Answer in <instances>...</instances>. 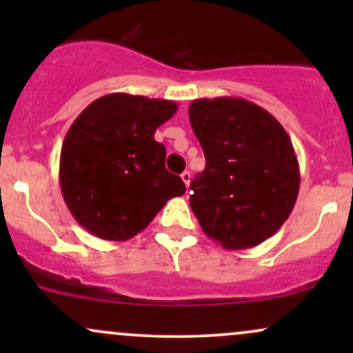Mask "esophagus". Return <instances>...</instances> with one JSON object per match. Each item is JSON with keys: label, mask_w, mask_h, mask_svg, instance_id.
<instances>
[{"label": "esophagus", "mask_w": 353, "mask_h": 353, "mask_svg": "<svg viewBox=\"0 0 353 353\" xmlns=\"http://www.w3.org/2000/svg\"><path fill=\"white\" fill-rule=\"evenodd\" d=\"M181 177H182V181H184L185 188L189 189V184H190V172H189V171H184V172L181 174Z\"/></svg>", "instance_id": "esophagus-1"}]
</instances>
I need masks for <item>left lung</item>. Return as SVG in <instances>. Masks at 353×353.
Instances as JSON below:
<instances>
[{
	"label": "left lung",
	"mask_w": 353,
	"mask_h": 353,
	"mask_svg": "<svg viewBox=\"0 0 353 353\" xmlns=\"http://www.w3.org/2000/svg\"><path fill=\"white\" fill-rule=\"evenodd\" d=\"M205 169L190 182V209L224 249L259 245L292 212L301 185L297 156L282 124L242 98L196 99L189 106Z\"/></svg>",
	"instance_id": "obj_1"
}]
</instances>
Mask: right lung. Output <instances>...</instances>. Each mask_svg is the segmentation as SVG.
I'll list each match as a JSON object with an SVG mask.
<instances>
[{
  "mask_svg": "<svg viewBox=\"0 0 353 353\" xmlns=\"http://www.w3.org/2000/svg\"><path fill=\"white\" fill-rule=\"evenodd\" d=\"M174 101L112 92L92 101L71 124L59 159V184L72 217L92 236H136L185 185L165 169L156 129L176 114Z\"/></svg>",
  "mask_w": 353,
  "mask_h": 353,
  "instance_id": "right-lung-1",
  "label": "right lung"
}]
</instances>
